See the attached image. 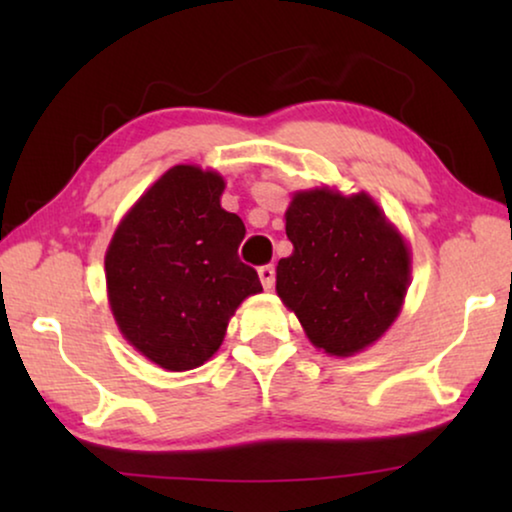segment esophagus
Segmentation results:
<instances>
[{"instance_id":"esophagus-1","label":"esophagus","mask_w":512,"mask_h":512,"mask_svg":"<svg viewBox=\"0 0 512 512\" xmlns=\"http://www.w3.org/2000/svg\"><path fill=\"white\" fill-rule=\"evenodd\" d=\"M258 277H261L263 289H272V286H275V265H261V268H258Z\"/></svg>"}]
</instances>
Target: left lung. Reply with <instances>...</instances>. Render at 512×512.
Here are the masks:
<instances>
[{"mask_svg":"<svg viewBox=\"0 0 512 512\" xmlns=\"http://www.w3.org/2000/svg\"><path fill=\"white\" fill-rule=\"evenodd\" d=\"M293 254L277 265V293L328 354L373 345L398 317L410 279L401 235L366 195L307 191L286 212Z\"/></svg>","mask_w":512,"mask_h":512,"instance_id":"obj_1","label":"left lung"}]
</instances>
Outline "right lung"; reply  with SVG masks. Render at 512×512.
I'll use <instances>...</instances> for the list:
<instances>
[{
	"label": "right lung",
	"mask_w": 512,
	"mask_h": 512,
	"mask_svg": "<svg viewBox=\"0 0 512 512\" xmlns=\"http://www.w3.org/2000/svg\"><path fill=\"white\" fill-rule=\"evenodd\" d=\"M221 193L216 172L172 167L130 209L104 258L118 326L160 368L202 366L235 307L263 291L237 256L247 230L221 207Z\"/></svg>",
	"instance_id": "obj_1"
}]
</instances>
